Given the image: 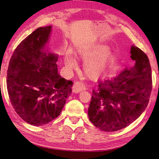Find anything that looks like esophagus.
I'll return each mask as SVG.
<instances>
[{
	"label": "esophagus",
	"mask_w": 159,
	"mask_h": 159,
	"mask_svg": "<svg viewBox=\"0 0 159 159\" xmlns=\"http://www.w3.org/2000/svg\"><path fill=\"white\" fill-rule=\"evenodd\" d=\"M84 90H85V87L83 85V83L79 81L74 83V85L73 86V92L74 93H79Z\"/></svg>",
	"instance_id": "esophagus-1"
}]
</instances>
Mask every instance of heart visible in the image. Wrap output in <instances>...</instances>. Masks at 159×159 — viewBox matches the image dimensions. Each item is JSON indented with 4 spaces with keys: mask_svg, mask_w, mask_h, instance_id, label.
<instances>
[{
    "mask_svg": "<svg viewBox=\"0 0 159 159\" xmlns=\"http://www.w3.org/2000/svg\"><path fill=\"white\" fill-rule=\"evenodd\" d=\"M112 52L105 44L101 43L85 45L77 51L79 60L85 61L83 64L86 76L91 79L100 76L107 69L111 60ZM67 69H72L76 66V60L71 55H66L64 59Z\"/></svg>",
    "mask_w": 159,
    "mask_h": 159,
    "instance_id": "obj_1",
    "label": "heart"
}]
</instances>
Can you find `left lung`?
<instances>
[{
  "instance_id": "left-lung-1",
  "label": "left lung",
  "mask_w": 159,
  "mask_h": 159,
  "mask_svg": "<svg viewBox=\"0 0 159 159\" xmlns=\"http://www.w3.org/2000/svg\"><path fill=\"white\" fill-rule=\"evenodd\" d=\"M133 65L110 79L98 81L88 107L93 124L106 132L125 128L147 108L152 90L149 58L135 46L130 49Z\"/></svg>"
}]
</instances>
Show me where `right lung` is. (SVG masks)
<instances>
[{
	"label": "right lung",
	"instance_id": "add662e5",
	"mask_svg": "<svg viewBox=\"0 0 159 159\" xmlns=\"http://www.w3.org/2000/svg\"><path fill=\"white\" fill-rule=\"evenodd\" d=\"M52 26L39 27L16 48L10 60L7 88L13 108L26 123L40 126L58 117L73 82L58 73V56L45 50Z\"/></svg>",
	"mask_w": 159,
	"mask_h": 159
}]
</instances>
